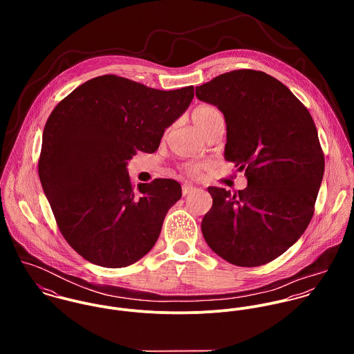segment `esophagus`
Listing matches in <instances>:
<instances>
[{
  "mask_svg": "<svg viewBox=\"0 0 354 354\" xmlns=\"http://www.w3.org/2000/svg\"><path fill=\"white\" fill-rule=\"evenodd\" d=\"M192 191H195V187H194L192 184H184V185H183V195H184V196L189 195Z\"/></svg>",
  "mask_w": 354,
  "mask_h": 354,
  "instance_id": "34e87169",
  "label": "esophagus"
}]
</instances>
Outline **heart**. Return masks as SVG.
Instances as JSON below:
<instances>
[{"label":"heart","instance_id":"b5f03b06","mask_svg":"<svg viewBox=\"0 0 354 354\" xmlns=\"http://www.w3.org/2000/svg\"><path fill=\"white\" fill-rule=\"evenodd\" d=\"M222 114L221 111L209 104H202L198 106L194 111H192V121L195 124V127L199 129V132H204L212 122H215L216 120H221ZM187 170L192 174H196L204 167L203 163H189L185 166Z\"/></svg>","mask_w":354,"mask_h":354}]
</instances>
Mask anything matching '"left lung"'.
<instances>
[{
  "instance_id": "8db88e82",
  "label": "left lung",
  "mask_w": 354,
  "mask_h": 354,
  "mask_svg": "<svg viewBox=\"0 0 354 354\" xmlns=\"http://www.w3.org/2000/svg\"><path fill=\"white\" fill-rule=\"evenodd\" d=\"M226 121L225 159L245 171L239 194L208 187L212 207L202 233L208 247L240 267L286 252L309 225L324 173L315 122L293 93L252 69L216 76L196 87Z\"/></svg>"
}]
</instances>
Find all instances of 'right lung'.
Wrapping results in <instances>:
<instances>
[{
    "label": "right lung",
    "mask_w": 354,
    "mask_h": 354,
    "mask_svg": "<svg viewBox=\"0 0 354 354\" xmlns=\"http://www.w3.org/2000/svg\"><path fill=\"white\" fill-rule=\"evenodd\" d=\"M194 86L160 91L104 75L59 102L44 129L38 173L68 244L93 264H133L155 245L181 199L180 183L133 188L128 162L158 150L165 129L191 104Z\"/></svg>",
    "instance_id": "right-lung-1"
}]
</instances>
